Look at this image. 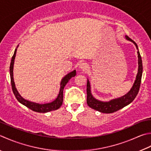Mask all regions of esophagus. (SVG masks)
I'll use <instances>...</instances> for the list:
<instances>
[{"mask_svg":"<svg viewBox=\"0 0 151 151\" xmlns=\"http://www.w3.org/2000/svg\"><path fill=\"white\" fill-rule=\"evenodd\" d=\"M88 67V65L84 63V62H82V63H80L79 65V68L82 70H86Z\"/></svg>","mask_w":151,"mask_h":151,"instance_id":"1","label":"esophagus"}]
</instances>
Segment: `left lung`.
<instances>
[{
  "instance_id": "left-lung-1",
  "label": "left lung",
  "mask_w": 151,
  "mask_h": 151,
  "mask_svg": "<svg viewBox=\"0 0 151 151\" xmlns=\"http://www.w3.org/2000/svg\"><path fill=\"white\" fill-rule=\"evenodd\" d=\"M126 38L135 44L137 50L138 54V72L136 76V78H135V81L131 90L126 95L120 97L119 98L112 99L109 101H101L96 99L93 97L92 94L91 93V86L90 82L88 81V79L87 80V104L90 108L101 112V113H112L124 107L125 106L129 105V103L134 101V99L137 95L139 90L143 73L142 60H141V57L137 44L128 36H126Z\"/></svg>"
}]
</instances>
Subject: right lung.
<instances>
[{
    "instance_id": "add662e5",
    "label": "right lung",
    "mask_w": 151,
    "mask_h": 151,
    "mask_svg": "<svg viewBox=\"0 0 151 151\" xmlns=\"http://www.w3.org/2000/svg\"><path fill=\"white\" fill-rule=\"evenodd\" d=\"M18 47V46H17ZM17 52V48L15 50L14 54L12 58L10 66V80H11V84H12V88L13 93L14 94L15 97L17 99L20 103H22V105H25L29 109H30L31 110L35 112H37V113H48V112L57 110L60 108L62 103H63V89L65 86L67 84V83L69 82V80L75 76L76 75V70H74L73 71L68 73L67 75H65L64 77L62 78L60 84V92H59L58 96L54 101L52 102L48 103H44V104H39V103H37L35 102L29 101L28 100L25 99L23 97L21 96L20 94L17 91L16 86H15V82L14 81V75H13V69H14V60L16 58V54Z\"/></svg>"
}]
</instances>
